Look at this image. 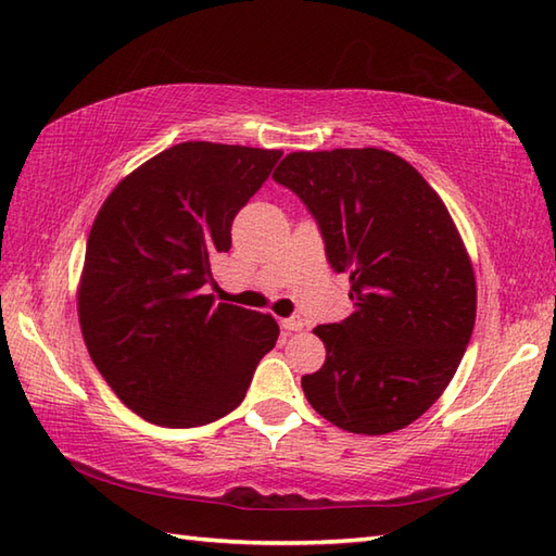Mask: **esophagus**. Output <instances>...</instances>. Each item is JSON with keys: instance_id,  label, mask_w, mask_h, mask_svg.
<instances>
[{"instance_id": "34e87169", "label": "esophagus", "mask_w": 556, "mask_h": 556, "mask_svg": "<svg viewBox=\"0 0 556 556\" xmlns=\"http://www.w3.org/2000/svg\"><path fill=\"white\" fill-rule=\"evenodd\" d=\"M281 327L289 329V332H301L305 323H303L301 315H291V317H287V320H281Z\"/></svg>"}]
</instances>
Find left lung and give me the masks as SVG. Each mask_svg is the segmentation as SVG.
Here are the masks:
<instances>
[{"mask_svg": "<svg viewBox=\"0 0 556 556\" xmlns=\"http://www.w3.org/2000/svg\"><path fill=\"white\" fill-rule=\"evenodd\" d=\"M271 179L308 207L356 305L315 327L327 358L303 375L305 399L341 430L406 428L452 382L476 325V275L452 215L406 160L377 148L291 152Z\"/></svg>", "mask_w": 556, "mask_h": 556, "instance_id": "obj_1", "label": "left lung"}]
</instances>
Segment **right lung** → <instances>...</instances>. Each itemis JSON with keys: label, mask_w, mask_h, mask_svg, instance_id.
I'll return each instance as SVG.
<instances>
[{"label": "right lung", "mask_w": 556, "mask_h": 556, "mask_svg": "<svg viewBox=\"0 0 556 556\" xmlns=\"http://www.w3.org/2000/svg\"><path fill=\"white\" fill-rule=\"evenodd\" d=\"M281 150L188 140L126 176L88 236L78 323L114 394L148 422L198 428L241 404L275 317L215 303L212 265Z\"/></svg>", "instance_id": "1"}]
</instances>
